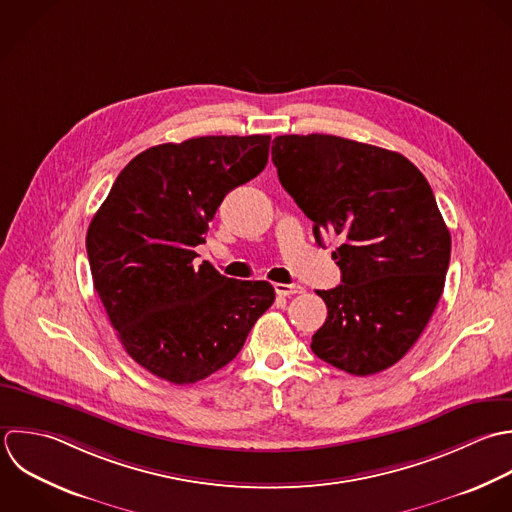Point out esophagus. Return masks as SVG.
<instances>
[{
	"label": "esophagus",
	"instance_id": "1",
	"mask_svg": "<svg viewBox=\"0 0 512 512\" xmlns=\"http://www.w3.org/2000/svg\"><path fill=\"white\" fill-rule=\"evenodd\" d=\"M275 291H277V295H281V297H291V295L305 293V287H301V285H285V283H277V285H275Z\"/></svg>",
	"mask_w": 512,
	"mask_h": 512
}]
</instances>
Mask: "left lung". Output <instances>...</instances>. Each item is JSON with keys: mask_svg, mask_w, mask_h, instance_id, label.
<instances>
[{"mask_svg": "<svg viewBox=\"0 0 512 512\" xmlns=\"http://www.w3.org/2000/svg\"><path fill=\"white\" fill-rule=\"evenodd\" d=\"M271 155L317 243L341 241V285L317 291L327 321L313 353L357 377L393 367L425 331L451 259L429 181L401 153L337 135H279Z\"/></svg>", "mask_w": 512, "mask_h": 512, "instance_id": "8db88e82", "label": "left lung"}]
</instances>
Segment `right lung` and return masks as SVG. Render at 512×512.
Listing matches in <instances>:
<instances>
[{"instance_id": "1", "label": "right lung", "mask_w": 512, "mask_h": 512, "mask_svg": "<svg viewBox=\"0 0 512 512\" xmlns=\"http://www.w3.org/2000/svg\"><path fill=\"white\" fill-rule=\"evenodd\" d=\"M269 135L163 143L117 175L87 229L93 287L127 355L155 377L197 383L241 351L273 305L267 281L193 265L223 197L257 177Z\"/></svg>"}]
</instances>
